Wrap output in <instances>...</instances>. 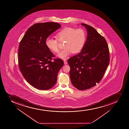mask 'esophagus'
<instances>
[{
  "instance_id": "esophagus-1",
  "label": "esophagus",
  "mask_w": 129,
  "mask_h": 129,
  "mask_svg": "<svg viewBox=\"0 0 129 129\" xmlns=\"http://www.w3.org/2000/svg\"><path fill=\"white\" fill-rule=\"evenodd\" d=\"M64 64H67V61H66V60H64Z\"/></svg>"
}]
</instances>
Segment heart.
I'll return each mask as SVG.
<instances>
[{
	"mask_svg": "<svg viewBox=\"0 0 129 129\" xmlns=\"http://www.w3.org/2000/svg\"><path fill=\"white\" fill-rule=\"evenodd\" d=\"M59 41H65V49L57 55L58 57L65 59L72 52L77 53L83 48L86 40V32L82 28H76L67 27L57 34ZM57 39L47 37L45 45L47 48L52 52H57L59 50V42Z\"/></svg>",
	"mask_w": 129,
	"mask_h": 129,
	"instance_id": "obj_1",
	"label": "heart"
}]
</instances>
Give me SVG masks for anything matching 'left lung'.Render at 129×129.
Here are the masks:
<instances>
[{"label": "left lung", "mask_w": 129, "mask_h": 129, "mask_svg": "<svg viewBox=\"0 0 129 129\" xmlns=\"http://www.w3.org/2000/svg\"><path fill=\"white\" fill-rule=\"evenodd\" d=\"M87 36L80 52L69 58L71 80L77 89L83 90L94 87L103 77L110 61L109 47L104 37L93 27L81 23Z\"/></svg>", "instance_id": "left-lung-1"}]
</instances>
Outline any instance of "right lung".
<instances>
[{"instance_id": "add662e5", "label": "right lung", "mask_w": 129, "mask_h": 129, "mask_svg": "<svg viewBox=\"0 0 129 129\" xmlns=\"http://www.w3.org/2000/svg\"><path fill=\"white\" fill-rule=\"evenodd\" d=\"M60 27L57 23H36L27 30L20 42L19 69L26 81L37 89L45 90L53 87L64 65L61 59H53L54 55L45 45L47 37Z\"/></svg>"}]
</instances>
